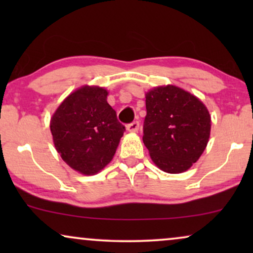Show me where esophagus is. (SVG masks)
I'll use <instances>...</instances> for the list:
<instances>
[{
	"label": "esophagus",
	"instance_id": "esophagus-1",
	"mask_svg": "<svg viewBox=\"0 0 253 253\" xmlns=\"http://www.w3.org/2000/svg\"><path fill=\"white\" fill-rule=\"evenodd\" d=\"M138 129H139V122H137V121H136V122H132L126 126V130L131 133L138 132Z\"/></svg>",
	"mask_w": 253,
	"mask_h": 253
}]
</instances>
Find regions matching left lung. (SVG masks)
<instances>
[{
    "label": "left lung",
    "mask_w": 253,
    "mask_h": 253,
    "mask_svg": "<svg viewBox=\"0 0 253 253\" xmlns=\"http://www.w3.org/2000/svg\"><path fill=\"white\" fill-rule=\"evenodd\" d=\"M145 98L143 141L152 161L168 174L186 171L209 143V109L199 98L175 85L157 86Z\"/></svg>",
    "instance_id": "obj_1"
}]
</instances>
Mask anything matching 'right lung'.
<instances>
[{
  "instance_id": "obj_1",
  "label": "right lung",
  "mask_w": 253,
  "mask_h": 253,
  "mask_svg": "<svg viewBox=\"0 0 253 253\" xmlns=\"http://www.w3.org/2000/svg\"><path fill=\"white\" fill-rule=\"evenodd\" d=\"M107 95L105 87L82 86L60 103L50 119L57 153L83 175L98 174L113 160L126 131Z\"/></svg>"
}]
</instances>
